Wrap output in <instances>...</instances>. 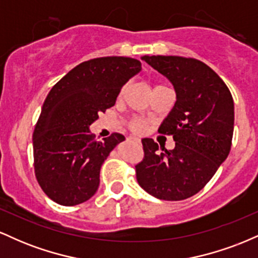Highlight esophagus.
I'll return each mask as SVG.
<instances>
[{
    "mask_svg": "<svg viewBox=\"0 0 258 258\" xmlns=\"http://www.w3.org/2000/svg\"><path fill=\"white\" fill-rule=\"evenodd\" d=\"M130 139H133V141H136V142H137V143H141V139H139V138H133V137H131Z\"/></svg>",
    "mask_w": 258,
    "mask_h": 258,
    "instance_id": "obj_1",
    "label": "esophagus"
}]
</instances>
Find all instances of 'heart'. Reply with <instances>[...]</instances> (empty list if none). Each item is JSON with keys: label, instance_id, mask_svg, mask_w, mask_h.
Returning <instances> with one entry per match:
<instances>
[{"label": "heart", "instance_id": "heart-1", "mask_svg": "<svg viewBox=\"0 0 258 258\" xmlns=\"http://www.w3.org/2000/svg\"><path fill=\"white\" fill-rule=\"evenodd\" d=\"M131 128L136 132H142V131H144V128H146V125H144V122L142 120L135 119V120H132V122H131Z\"/></svg>", "mask_w": 258, "mask_h": 258}]
</instances>
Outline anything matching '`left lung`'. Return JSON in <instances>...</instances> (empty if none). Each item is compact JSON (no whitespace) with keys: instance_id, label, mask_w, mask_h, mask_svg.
<instances>
[{"instance_id":"obj_1","label":"left lung","mask_w":258,"mask_h":258,"mask_svg":"<svg viewBox=\"0 0 258 258\" xmlns=\"http://www.w3.org/2000/svg\"><path fill=\"white\" fill-rule=\"evenodd\" d=\"M142 60L170 80L176 103L159 132L176 146L142 139L144 159L136 166L139 185L161 200H184L199 193L230 152L234 102L223 80L205 63L178 55H144Z\"/></svg>"}]
</instances>
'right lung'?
Wrapping results in <instances>:
<instances>
[{"label": "right lung", "instance_id": "1", "mask_svg": "<svg viewBox=\"0 0 258 258\" xmlns=\"http://www.w3.org/2000/svg\"><path fill=\"white\" fill-rule=\"evenodd\" d=\"M141 70L137 59L94 58L70 70L49 91L32 144L37 182L53 201L79 205L98 190L100 167L125 137L112 133L97 142L90 126L115 104L122 86Z\"/></svg>", "mask_w": 258, "mask_h": 258}]
</instances>
